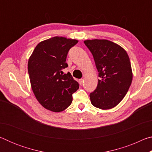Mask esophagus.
<instances>
[{
  "label": "esophagus",
  "mask_w": 152,
  "mask_h": 152,
  "mask_svg": "<svg viewBox=\"0 0 152 152\" xmlns=\"http://www.w3.org/2000/svg\"><path fill=\"white\" fill-rule=\"evenodd\" d=\"M83 82H84V80L83 79H80L79 80V83L80 85H82V84H83Z\"/></svg>",
  "instance_id": "obj_1"
}]
</instances>
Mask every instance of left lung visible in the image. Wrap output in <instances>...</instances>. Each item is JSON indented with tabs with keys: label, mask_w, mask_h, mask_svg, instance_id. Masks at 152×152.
I'll use <instances>...</instances> for the list:
<instances>
[{
	"label": "left lung",
	"mask_w": 152,
	"mask_h": 152,
	"mask_svg": "<svg viewBox=\"0 0 152 152\" xmlns=\"http://www.w3.org/2000/svg\"><path fill=\"white\" fill-rule=\"evenodd\" d=\"M84 43L93 56L100 77L96 90L90 94L91 103L102 110L114 108L125 97L132 82L127 51L107 39H87Z\"/></svg>",
	"instance_id": "left-lung-1"
}]
</instances>
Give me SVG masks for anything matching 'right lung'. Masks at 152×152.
I'll return each mask as SVG.
<instances>
[{"instance_id": "right-lung-1", "label": "right lung", "mask_w": 152, "mask_h": 152, "mask_svg": "<svg viewBox=\"0 0 152 152\" xmlns=\"http://www.w3.org/2000/svg\"><path fill=\"white\" fill-rule=\"evenodd\" d=\"M78 41L64 37H51L38 43L28 61L31 86L36 99L45 109L58 113L67 109L79 84L70 72L66 57Z\"/></svg>"}]
</instances>
